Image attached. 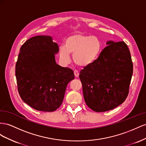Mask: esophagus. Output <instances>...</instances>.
Instances as JSON below:
<instances>
[{
  "label": "esophagus",
  "instance_id": "34e87169",
  "mask_svg": "<svg viewBox=\"0 0 146 146\" xmlns=\"http://www.w3.org/2000/svg\"><path fill=\"white\" fill-rule=\"evenodd\" d=\"M74 76H75L76 78H78L79 76V74H80V73H79L77 71H74Z\"/></svg>",
  "mask_w": 146,
  "mask_h": 146
}]
</instances>
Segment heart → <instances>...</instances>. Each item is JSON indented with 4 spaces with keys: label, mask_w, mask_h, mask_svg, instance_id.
Returning <instances> with one entry per match:
<instances>
[{
    "label": "heart",
    "mask_w": 146,
    "mask_h": 146,
    "mask_svg": "<svg viewBox=\"0 0 146 146\" xmlns=\"http://www.w3.org/2000/svg\"><path fill=\"white\" fill-rule=\"evenodd\" d=\"M102 49V41L98 36L76 33L68 36L64 46L59 47V57L62 62L67 63L70 54H72L74 63L80 67H86L97 60Z\"/></svg>",
    "instance_id": "b5f03b06"
}]
</instances>
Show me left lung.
Listing matches in <instances>:
<instances>
[{
	"label": "left lung",
	"mask_w": 146,
	"mask_h": 146,
	"mask_svg": "<svg viewBox=\"0 0 146 146\" xmlns=\"http://www.w3.org/2000/svg\"><path fill=\"white\" fill-rule=\"evenodd\" d=\"M94 64L80 73L86 105L95 112L113 110L125 100L133 74L130 52L123 41H106Z\"/></svg>",
	"instance_id": "1"
}]
</instances>
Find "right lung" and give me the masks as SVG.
Segmentation results:
<instances>
[{
  "label": "right lung",
  "mask_w": 146,
  "mask_h": 146,
  "mask_svg": "<svg viewBox=\"0 0 146 146\" xmlns=\"http://www.w3.org/2000/svg\"><path fill=\"white\" fill-rule=\"evenodd\" d=\"M59 51L49 35L32 37L19 49L15 67L18 92L36 110L56 111L63 102L66 86L74 78L72 69L56 64Z\"/></svg>",
  "instance_id": "1"
}]
</instances>
